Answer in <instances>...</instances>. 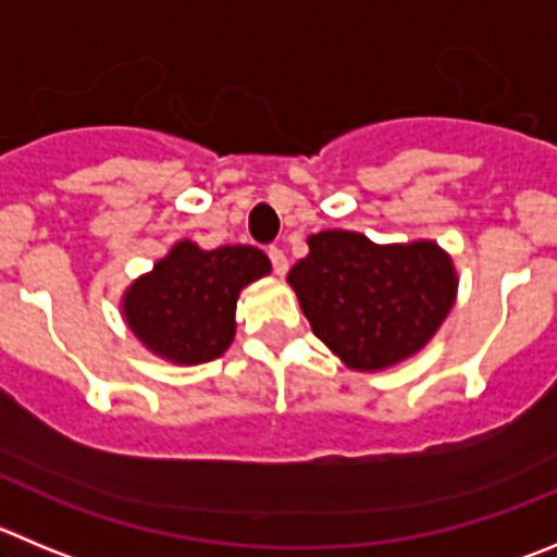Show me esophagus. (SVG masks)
Here are the masks:
<instances>
[{
	"instance_id": "esophagus-1",
	"label": "esophagus",
	"mask_w": 557,
	"mask_h": 557,
	"mask_svg": "<svg viewBox=\"0 0 557 557\" xmlns=\"http://www.w3.org/2000/svg\"><path fill=\"white\" fill-rule=\"evenodd\" d=\"M269 261H272L274 274L288 272V258H285V252L280 247H269Z\"/></svg>"
}]
</instances>
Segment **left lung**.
I'll list each match as a JSON object with an SVG mask.
<instances>
[{"label": "left lung", "instance_id": "left-lung-1", "mask_svg": "<svg viewBox=\"0 0 557 557\" xmlns=\"http://www.w3.org/2000/svg\"><path fill=\"white\" fill-rule=\"evenodd\" d=\"M308 244L288 283L315 337L357 371L423 349L454 305V263L436 244L379 247L349 231L315 233Z\"/></svg>", "mask_w": 557, "mask_h": 557}]
</instances>
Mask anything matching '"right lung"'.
<instances>
[{
  "instance_id": "add662e5",
  "label": "right lung",
  "mask_w": 557,
  "mask_h": 557,
  "mask_svg": "<svg viewBox=\"0 0 557 557\" xmlns=\"http://www.w3.org/2000/svg\"><path fill=\"white\" fill-rule=\"evenodd\" d=\"M269 269L258 247L200 249L181 242L128 288L123 313L153 355L184 366L208 362L231 346L238 290Z\"/></svg>"
}]
</instances>
